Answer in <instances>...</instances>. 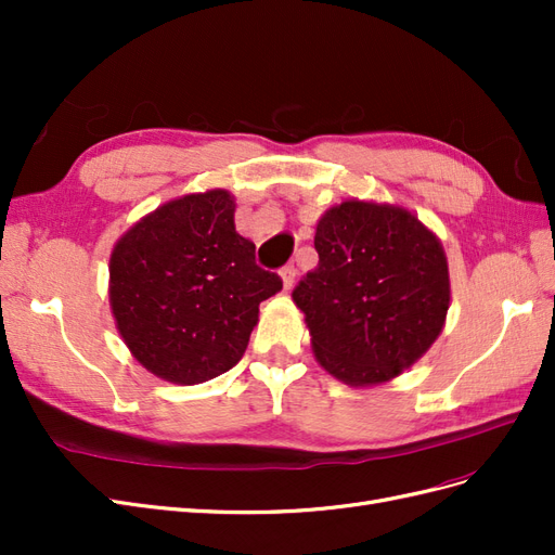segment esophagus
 Instances as JSON below:
<instances>
[{
  "mask_svg": "<svg viewBox=\"0 0 555 555\" xmlns=\"http://www.w3.org/2000/svg\"><path fill=\"white\" fill-rule=\"evenodd\" d=\"M280 275H282V282H284V289H289L292 284H294V280H296V268L292 263L284 266L282 271H280Z\"/></svg>",
  "mask_w": 555,
  "mask_h": 555,
  "instance_id": "34e87169",
  "label": "esophagus"
}]
</instances>
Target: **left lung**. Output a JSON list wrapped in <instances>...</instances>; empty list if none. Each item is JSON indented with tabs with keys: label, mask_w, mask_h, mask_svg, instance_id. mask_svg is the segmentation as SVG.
I'll return each mask as SVG.
<instances>
[{
	"label": "left lung",
	"mask_w": 555,
	"mask_h": 555,
	"mask_svg": "<svg viewBox=\"0 0 555 555\" xmlns=\"http://www.w3.org/2000/svg\"><path fill=\"white\" fill-rule=\"evenodd\" d=\"M319 263L292 296L314 357L367 386L400 375L438 338L449 310L440 241L402 208L345 201L317 224Z\"/></svg>",
	"instance_id": "8db88e82"
}]
</instances>
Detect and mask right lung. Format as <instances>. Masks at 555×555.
Listing matches in <instances>:
<instances>
[{"label":"right lung","instance_id":"obj_1","mask_svg":"<svg viewBox=\"0 0 555 555\" xmlns=\"http://www.w3.org/2000/svg\"><path fill=\"white\" fill-rule=\"evenodd\" d=\"M224 190L190 194L143 217L111 255V308L131 354L150 373L201 384L231 371L282 289L255 243L233 227Z\"/></svg>","mask_w":555,"mask_h":555}]
</instances>
